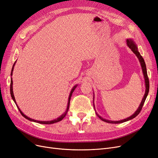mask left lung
Wrapping results in <instances>:
<instances>
[{"label": "left lung", "instance_id": "8db88e82", "mask_svg": "<svg viewBox=\"0 0 158 158\" xmlns=\"http://www.w3.org/2000/svg\"><path fill=\"white\" fill-rule=\"evenodd\" d=\"M127 46H129V48L131 49V50L133 51V52L135 54L136 56H137V57H138L140 63V64H141V67H142V69H143V74H144V80H145V84H146V91H145V94L144 95V97L143 99L142 100V101H141L140 102V105L139 107V108L137 109V110L135 112V114H133V115L131 116H130L126 119H122V120L121 121H116V122H114V121H110V120H106V119H103L102 118H101V116H99L98 114H97V116L99 117L101 120L104 121L105 122H107V123H123V122H127L128 120H130V119H131L134 118H135L136 116H137L138 114L140 113V112L141 111V110H142V108L144 105V103L145 102V100L146 99V97H147L148 94V92H149V79H148V74H147V71H146V64H145V62H144V59L143 58V57L141 56V55L140 54V53L138 51V49H137V46H136V44H135V42L131 40H127Z\"/></svg>", "mask_w": 158, "mask_h": 158}]
</instances>
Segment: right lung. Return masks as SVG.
Wrapping results in <instances>:
<instances>
[{
  "label": "right lung",
  "instance_id": "1",
  "mask_svg": "<svg viewBox=\"0 0 158 158\" xmlns=\"http://www.w3.org/2000/svg\"><path fill=\"white\" fill-rule=\"evenodd\" d=\"M14 64H15V63L14 64V65H13V67H12V72H11V76H12V72H13V70H14ZM12 84H13V81H12V78H11V82H10V94H11V96H12V99L14 100V102L15 103V105H16V106H17V107H18V110H19V112H20V113L21 114V115H22L25 118H26V119H29V120H30V121H32V122H37V123H42V124H52V123H56V122H59V121H61V120H62V119L65 117V116H66V114H67V113L68 112V110H69V105H70V98H71V96H72V94H73V91H74V89H75V88H77V85H76L75 86H74L73 87V88L72 89V90H71V91H70V95H69V102H68V105H67V110H66V112H65L62 116H61L59 118H57V119H54V120H52V121H47V122H42V121H37V120H35V119H31V118H29V117H27V116H26L25 114L21 112V110H20V109H19V108L18 107V105L16 104V102H15V97H14V93H13V88H12Z\"/></svg>",
  "mask_w": 158,
  "mask_h": 158
}]
</instances>
